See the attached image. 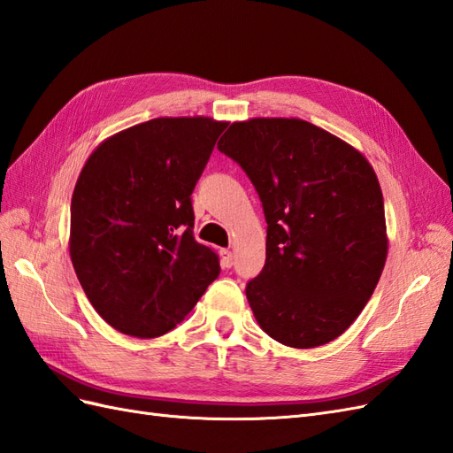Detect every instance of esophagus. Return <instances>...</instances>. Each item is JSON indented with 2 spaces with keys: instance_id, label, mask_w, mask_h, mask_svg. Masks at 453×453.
Returning a JSON list of instances; mask_svg holds the SVG:
<instances>
[{
  "instance_id": "obj_1",
  "label": "esophagus",
  "mask_w": 453,
  "mask_h": 453,
  "mask_svg": "<svg viewBox=\"0 0 453 453\" xmlns=\"http://www.w3.org/2000/svg\"><path fill=\"white\" fill-rule=\"evenodd\" d=\"M219 262H222L224 268H231V264H234V254H231L229 249L219 250Z\"/></svg>"
}]
</instances>
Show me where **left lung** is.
Returning <instances> with one entry per match:
<instances>
[{"mask_svg":"<svg viewBox=\"0 0 453 453\" xmlns=\"http://www.w3.org/2000/svg\"><path fill=\"white\" fill-rule=\"evenodd\" d=\"M218 149L247 172L268 224L264 270L247 283L258 326L291 348L341 337L387 262L385 203L373 166L300 119L234 122Z\"/></svg>","mask_w":453,"mask_h":453,"instance_id":"obj_1","label":"left lung"}]
</instances>
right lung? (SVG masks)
Returning <instances> with one entry per match:
<instances>
[{"label": "right lung", "instance_id": "add662e5", "mask_svg": "<svg viewBox=\"0 0 453 453\" xmlns=\"http://www.w3.org/2000/svg\"><path fill=\"white\" fill-rule=\"evenodd\" d=\"M226 126L153 119L107 137L80 172L68 249L91 306L116 331L160 337L218 277V254L193 237L191 193Z\"/></svg>", "mask_w": 453, "mask_h": 453}]
</instances>
